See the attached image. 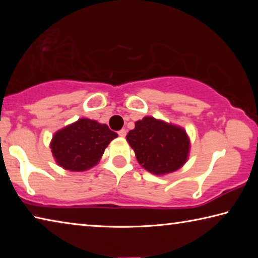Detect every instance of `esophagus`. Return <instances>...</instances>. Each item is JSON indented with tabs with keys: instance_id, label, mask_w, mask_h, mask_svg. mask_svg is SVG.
I'll list each match as a JSON object with an SVG mask.
<instances>
[{
	"instance_id": "1",
	"label": "esophagus",
	"mask_w": 258,
	"mask_h": 258,
	"mask_svg": "<svg viewBox=\"0 0 258 258\" xmlns=\"http://www.w3.org/2000/svg\"><path fill=\"white\" fill-rule=\"evenodd\" d=\"M118 135H119V137H121V138H124L125 135H126V130L125 128H121L120 131H118Z\"/></svg>"
}]
</instances>
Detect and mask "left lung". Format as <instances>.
<instances>
[{
    "mask_svg": "<svg viewBox=\"0 0 258 258\" xmlns=\"http://www.w3.org/2000/svg\"><path fill=\"white\" fill-rule=\"evenodd\" d=\"M126 140L139 164L155 175L177 171L189 157L190 140L185 130L150 116L135 121Z\"/></svg>",
    "mask_w": 258,
    "mask_h": 258,
    "instance_id": "obj_1",
    "label": "left lung"
}]
</instances>
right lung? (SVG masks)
Segmentation results:
<instances>
[{"instance_id": "right-lung-1", "label": "right lung", "mask_w": 258, "mask_h": 258, "mask_svg": "<svg viewBox=\"0 0 258 258\" xmlns=\"http://www.w3.org/2000/svg\"><path fill=\"white\" fill-rule=\"evenodd\" d=\"M118 137L106 124L80 118L54 133L50 148L56 164L72 172H83L99 163L111 140Z\"/></svg>"}]
</instances>
